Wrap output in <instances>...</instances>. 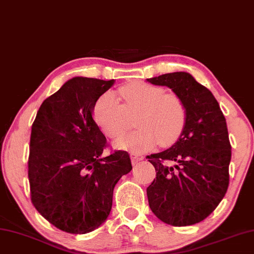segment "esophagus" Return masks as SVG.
I'll list each match as a JSON object with an SVG mask.
<instances>
[{"label": "esophagus", "mask_w": 254, "mask_h": 254, "mask_svg": "<svg viewBox=\"0 0 254 254\" xmlns=\"http://www.w3.org/2000/svg\"><path fill=\"white\" fill-rule=\"evenodd\" d=\"M130 158H131L132 165H136V164H138V163L140 162V160L143 159V156L138 155V154H134V152H132V154H130Z\"/></svg>", "instance_id": "34e87169"}]
</instances>
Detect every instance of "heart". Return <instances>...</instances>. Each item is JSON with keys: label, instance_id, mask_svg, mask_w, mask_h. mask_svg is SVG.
<instances>
[{"label": "heart", "instance_id": "1", "mask_svg": "<svg viewBox=\"0 0 254 254\" xmlns=\"http://www.w3.org/2000/svg\"><path fill=\"white\" fill-rule=\"evenodd\" d=\"M122 104L113 92H105L94 106V119L108 138L116 139L133 127H139L115 142V147L143 152L178 141L188 122L184 100L174 92L146 82H131L120 88Z\"/></svg>", "mask_w": 254, "mask_h": 254}]
</instances>
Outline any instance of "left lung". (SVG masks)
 Listing matches in <instances>:
<instances>
[{
    "instance_id": "left-lung-1",
    "label": "left lung",
    "mask_w": 254,
    "mask_h": 254,
    "mask_svg": "<svg viewBox=\"0 0 254 254\" xmlns=\"http://www.w3.org/2000/svg\"><path fill=\"white\" fill-rule=\"evenodd\" d=\"M184 100L188 122L172 148L147 156L156 179L147 188L152 212L173 226H189L211 214L226 194L232 150L226 119L211 91L187 72L148 79Z\"/></svg>"
}]
</instances>
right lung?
<instances>
[{
  "label": "right lung",
  "mask_w": 254,
  "mask_h": 254,
  "mask_svg": "<svg viewBox=\"0 0 254 254\" xmlns=\"http://www.w3.org/2000/svg\"><path fill=\"white\" fill-rule=\"evenodd\" d=\"M113 83L75 76L44 100L31 127V202L71 234H86L106 220L115 184L132 170L127 151L102 157L107 140L92 119L96 102Z\"/></svg>",
  "instance_id": "obj_1"
}]
</instances>
